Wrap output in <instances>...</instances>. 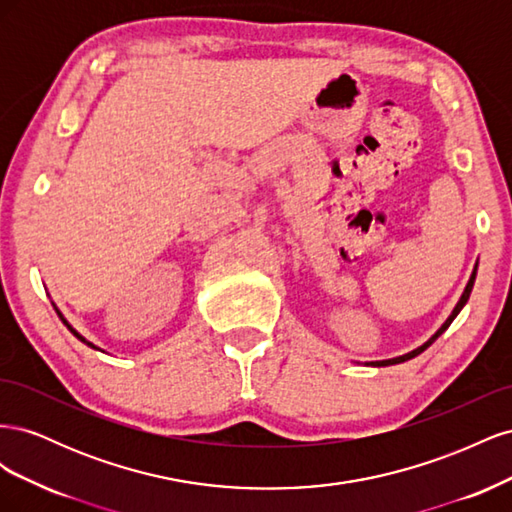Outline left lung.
<instances>
[{
    "label": "left lung",
    "mask_w": 512,
    "mask_h": 512,
    "mask_svg": "<svg viewBox=\"0 0 512 512\" xmlns=\"http://www.w3.org/2000/svg\"><path fill=\"white\" fill-rule=\"evenodd\" d=\"M474 280H476V267H474V271H472V275H470V282H468V286H466V290H463V294H461V299L457 301V305H455V309H453V314L451 316H448L446 318V322L442 324V327L436 331V333H433L429 339H427V342L423 344V346H418L416 350H412V352H408V354H404V356H395V359H386V361H369L367 365H371V367H386V365H397V363H404V361H410V359H414V356L416 354H421L423 350H427L433 342H436V339L448 329V327H451V322L457 318V314L461 312V309H463V305H466L468 303V299H470V292H472V286H474Z\"/></svg>",
    "instance_id": "1"
}]
</instances>
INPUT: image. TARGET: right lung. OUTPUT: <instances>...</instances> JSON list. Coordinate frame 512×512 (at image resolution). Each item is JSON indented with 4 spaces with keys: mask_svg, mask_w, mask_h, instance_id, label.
<instances>
[{
    "mask_svg": "<svg viewBox=\"0 0 512 512\" xmlns=\"http://www.w3.org/2000/svg\"><path fill=\"white\" fill-rule=\"evenodd\" d=\"M53 307H55V305H53ZM55 312H57V316L61 318V322H64V324H66V327H68V331H70V333H72V335H74L76 339H81V342H83V344H87L89 348H94V350H100V348H98L96 344H91V342H89V339H85V337H83V335H81L79 331H76V329L72 327V324H70V322H68V320L64 318V314H61V312H59V309H57V307H55Z\"/></svg>",
    "mask_w": 512,
    "mask_h": 512,
    "instance_id": "add662e5",
    "label": "right lung"
}]
</instances>
